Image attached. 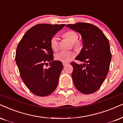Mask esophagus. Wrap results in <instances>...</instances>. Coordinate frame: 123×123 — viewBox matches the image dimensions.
<instances>
[{"instance_id":"esophagus-1","label":"esophagus","mask_w":123,"mask_h":123,"mask_svg":"<svg viewBox=\"0 0 123 123\" xmlns=\"http://www.w3.org/2000/svg\"><path fill=\"white\" fill-rule=\"evenodd\" d=\"M62 64L63 65V66H66V65H68V63H67V62H63Z\"/></svg>"}]
</instances>
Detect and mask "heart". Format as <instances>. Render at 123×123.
Returning <instances> with one entry per match:
<instances>
[{
  "instance_id": "heart-1",
  "label": "heart",
  "mask_w": 123,
  "mask_h": 123,
  "mask_svg": "<svg viewBox=\"0 0 123 123\" xmlns=\"http://www.w3.org/2000/svg\"><path fill=\"white\" fill-rule=\"evenodd\" d=\"M64 37L73 43L74 47L77 49L80 48L81 43L77 41L78 38V36L74 31H69L64 34ZM50 46L54 51H57L58 49L59 42L58 38L56 36H54L50 40ZM75 56V52L73 51H61L55 55V60L62 62H68Z\"/></svg>"
}]
</instances>
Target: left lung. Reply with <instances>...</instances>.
<instances>
[{
	"label": "left lung",
	"mask_w": 123,
	"mask_h": 123,
	"mask_svg": "<svg viewBox=\"0 0 123 123\" xmlns=\"http://www.w3.org/2000/svg\"><path fill=\"white\" fill-rule=\"evenodd\" d=\"M66 27L80 33L83 41L75 59L83 63H71L73 83L83 94H92L99 89L109 71L112 57L109 41L99 28L91 24L78 23Z\"/></svg>",
	"instance_id": "left-lung-1"
}]
</instances>
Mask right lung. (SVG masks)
Returning <instances> with one entry per match:
<instances>
[{
  "mask_svg": "<svg viewBox=\"0 0 123 123\" xmlns=\"http://www.w3.org/2000/svg\"><path fill=\"white\" fill-rule=\"evenodd\" d=\"M65 24H40L24 34L16 49L15 60L25 86L34 94L45 96L57 88L62 63L54 61L50 40ZM50 65L45 68L44 65Z\"/></svg>",
  "mask_w": 123,
  "mask_h": 123,
  "instance_id": "right-lung-1",
  "label": "right lung"
}]
</instances>
